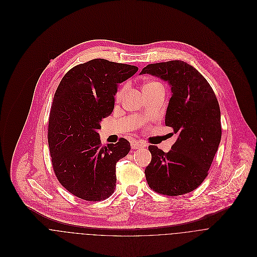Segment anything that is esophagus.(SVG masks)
I'll list each match as a JSON object with an SVG mask.
<instances>
[{
  "label": "esophagus",
  "instance_id": "1",
  "mask_svg": "<svg viewBox=\"0 0 257 257\" xmlns=\"http://www.w3.org/2000/svg\"><path fill=\"white\" fill-rule=\"evenodd\" d=\"M131 146H132V148H133V149H139V148H142V147H146L143 143H140V142H133Z\"/></svg>",
  "mask_w": 257,
  "mask_h": 257
}]
</instances>
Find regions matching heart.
<instances>
[{"label": "heart", "instance_id": "1", "mask_svg": "<svg viewBox=\"0 0 257 257\" xmlns=\"http://www.w3.org/2000/svg\"><path fill=\"white\" fill-rule=\"evenodd\" d=\"M156 82H151V83H147V84H146V85H151V84H155ZM123 94V90H120V91H118V93L116 94V98H120L121 97V95Z\"/></svg>", "mask_w": 257, "mask_h": 257}]
</instances>
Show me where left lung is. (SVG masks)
<instances>
[{"mask_svg": "<svg viewBox=\"0 0 257 257\" xmlns=\"http://www.w3.org/2000/svg\"><path fill=\"white\" fill-rule=\"evenodd\" d=\"M140 74L155 76L170 86L165 124L177 136L167 153L148 147L152 158L145 170L147 184L168 196L192 192L207 177L220 145L217 97L203 75L181 60L149 64Z\"/></svg>", "mask_w": 257, "mask_h": 257, "instance_id": "1", "label": "left lung"}]
</instances>
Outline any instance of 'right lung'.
<instances>
[{
	"label": "right lung",
	"instance_id": "1",
	"mask_svg": "<svg viewBox=\"0 0 257 257\" xmlns=\"http://www.w3.org/2000/svg\"><path fill=\"white\" fill-rule=\"evenodd\" d=\"M134 65L93 59L75 66L62 78L53 98L48 145L55 175L78 198L101 201L115 188V163L131 150L119 139L101 145L102 118L114 107L118 84L137 73Z\"/></svg>",
	"mask_w": 257,
	"mask_h": 257
}]
</instances>
